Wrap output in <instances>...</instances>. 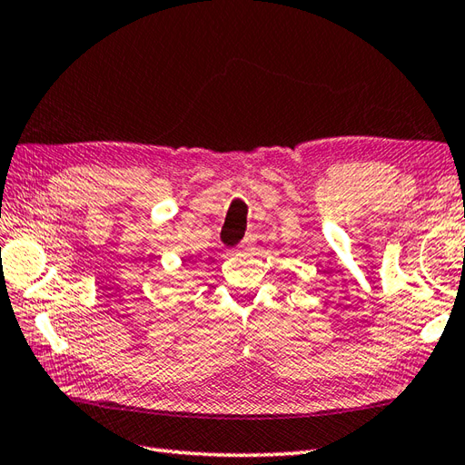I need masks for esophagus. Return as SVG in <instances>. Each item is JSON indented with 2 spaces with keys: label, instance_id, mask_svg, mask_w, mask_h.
Instances as JSON below:
<instances>
[{
  "label": "esophagus",
  "instance_id": "esophagus-1",
  "mask_svg": "<svg viewBox=\"0 0 465 465\" xmlns=\"http://www.w3.org/2000/svg\"><path fill=\"white\" fill-rule=\"evenodd\" d=\"M252 244H254V234H246L241 242V249H251Z\"/></svg>",
  "mask_w": 465,
  "mask_h": 465
}]
</instances>
